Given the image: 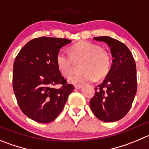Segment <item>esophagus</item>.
I'll use <instances>...</instances> for the list:
<instances>
[{"mask_svg": "<svg viewBox=\"0 0 149 149\" xmlns=\"http://www.w3.org/2000/svg\"><path fill=\"white\" fill-rule=\"evenodd\" d=\"M82 87V85L81 84H77V85L75 86V88L76 89H81Z\"/></svg>", "mask_w": 149, "mask_h": 149, "instance_id": "obj_1", "label": "esophagus"}]
</instances>
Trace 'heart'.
Instances as JSON below:
<instances>
[{"label": "heart", "instance_id": "obj_1", "mask_svg": "<svg viewBox=\"0 0 149 149\" xmlns=\"http://www.w3.org/2000/svg\"><path fill=\"white\" fill-rule=\"evenodd\" d=\"M81 70L83 72L73 75L69 81L73 84H83L103 79L108 74L111 68V56L99 45L82 41L70 48V54L61 51L56 56L58 70L68 78L73 72L75 62L83 61Z\"/></svg>", "mask_w": 149, "mask_h": 149}]
</instances>
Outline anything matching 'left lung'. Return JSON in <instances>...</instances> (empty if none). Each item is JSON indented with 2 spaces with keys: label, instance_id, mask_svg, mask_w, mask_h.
Segmentation results:
<instances>
[{
  "label": "left lung",
  "instance_id": "left-lung-1",
  "mask_svg": "<svg viewBox=\"0 0 149 149\" xmlns=\"http://www.w3.org/2000/svg\"><path fill=\"white\" fill-rule=\"evenodd\" d=\"M94 40L109 45L113 59L104 81L95 88L90 109L99 120L115 122L128 113L137 93L135 62L131 51L121 42L107 36Z\"/></svg>",
  "mask_w": 149,
  "mask_h": 149
}]
</instances>
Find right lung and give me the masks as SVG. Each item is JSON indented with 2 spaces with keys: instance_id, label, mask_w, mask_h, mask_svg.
<instances>
[{
  "instance_id": "right-lung-1",
  "label": "right lung",
  "mask_w": 149,
  "mask_h": 149,
  "mask_svg": "<svg viewBox=\"0 0 149 149\" xmlns=\"http://www.w3.org/2000/svg\"><path fill=\"white\" fill-rule=\"evenodd\" d=\"M70 40L42 37L27 42L13 65V90L22 112L38 123H50L63 109L74 90L58 70L56 56ZM62 84L59 89L53 88Z\"/></svg>"
}]
</instances>
